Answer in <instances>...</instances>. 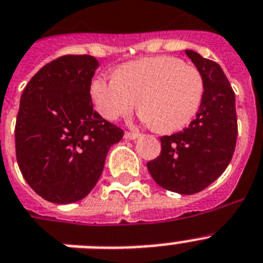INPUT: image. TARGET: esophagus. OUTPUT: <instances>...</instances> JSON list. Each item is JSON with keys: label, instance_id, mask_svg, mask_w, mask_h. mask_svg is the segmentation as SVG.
<instances>
[{"label": "esophagus", "instance_id": "1", "mask_svg": "<svg viewBox=\"0 0 263 263\" xmlns=\"http://www.w3.org/2000/svg\"><path fill=\"white\" fill-rule=\"evenodd\" d=\"M140 136L141 134L138 133V132H126V133H125V138H126V140H136V138H138Z\"/></svg>", "mask_w": 263, "mask_h": 263}]
</instances>
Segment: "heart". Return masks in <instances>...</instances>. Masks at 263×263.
Listing matches in <instances>:
<instances>
[{
  "label": "heart",
  "mask_w": 263,
  "mask_h": 263,
  "mask_svg": "<svg viewBox=\"0 0 263 263\" xmlns=\"http://www.w3.org/2000/svg\"><path fill=\"white\" fill-rule=\"evenodd\" d=\"M90 97L107 120L129 114L140 98L142 120L161 133H172L185 127L198 111L203 78L198 69L178 58H143L122 65L116 77L97 76Z\"/></svg>",
  "instance_id": "obj_1"
}]
</instances>
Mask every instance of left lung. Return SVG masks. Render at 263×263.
Returning a JSON list of instances; mask_svg holds the SVG:
<instances>
[{"label": "left lung", "mask_w": 263, "mask_h": 263, "mask_svg": "<svg viewBox=\"0 0 263 263\" xmlns=\"http://www.w3.org/2000/svg\"><path fill=\"white\" fill-rule=\"evenodd\" d=\"M203 78V97L194 120L182 132L161 137V154L146 163L161 187L196 194L225 172L235 150L238 125L235 94L217 62L185 50Z\"/></svg>", "instance_id": "8db88e82"}]
</instances>
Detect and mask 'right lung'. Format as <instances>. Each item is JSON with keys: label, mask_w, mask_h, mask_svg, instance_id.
I'll use <instances>...</instances> for the list:
<instances>
[{"label": "right lung", "mask_w": 263, "mask_h": 263, "mask_svg": "<svg viewBox=\"0 0 263 263\" xmlns=\"http://www.w3.org/2000/svg\"><path fill=\"white\" fill-rule=\"evenodd\" d=\"M91 55H62L24 89L15 121V156L25 181L53 203L81 201L98 182L123 130L93 110Z\"/></svg>", "instance_id": "1"}]
</instances>
